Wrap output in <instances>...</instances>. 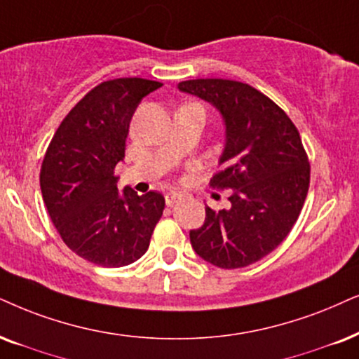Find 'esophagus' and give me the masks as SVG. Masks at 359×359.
Here are the masks:
<instances>
[{
    "instance_id": "esophagus-1",
    "label": "esophagus",
    "mask_w": 359,
    "mask_h": 359,
    "mask_svg": "<svg viewBox=\"0 0 359 359\" xmlns=\"http://www.w3.org/2000/svg\"><path fill=\"white\" fill-rule=\"evenodd\" d=\"M184 195L180 194V192H175V190H172V192H169V194H165V203L167 205H174L175 202H179L180 198H182Z\"/></svg>"
}]
</instances>
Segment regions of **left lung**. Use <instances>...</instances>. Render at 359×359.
Listing matches in <instances>:
<instances>
[{
  "label": "left lung",
  "instance_id": "left-lung-1",
  "mask_svg": "<svg viewBox=\"0 0 359 359\" xmlns=\"http://www.w3.org/2000/svg\"><path fill=\"white\" fill-rule=\"evenodd\" d=\"M179 90L212 104L225 124L213 189H230V208L205 207L190 230L198 257L232 270L252 265L287 238L310 187V162L283 109L252 86L230 79H190Z\"/></svg>",
  "mask_w": 359,
  "mask_h": 359
}]
</instances>
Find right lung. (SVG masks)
I'll return each mask as SVG.
<instances>
[{
  "instance_id": "1",
  "label": "right lung",
  "mask_w": 359,
  "mask_h": 359,
  "mask_svg": "<svg viewBox=\"0 0 359 359\" xmlns=\"http://www.w3.org/2000/svg\"><path fill=\"white\" fill-rule=\"evenodd\" d=\"M157 81L121 78L89 90L54 133L43 165L41 194L62 242L84 260L126 266L147 252L164 212L162 194L117 190L134 111Z\"/></svg>"
}]
</instances>
